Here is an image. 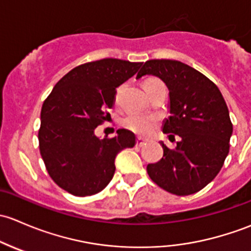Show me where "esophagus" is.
Listing matches in <instances>:
<instances>
[{
  "label": "esophagus",
  "mask_w": 251,
  "mask_h": 251,
  "mask_svg": "<svg viewBox=\"0 0 251 251\" xmlns=\"http://www.w3.org/2000/svg\"><path fill=\"white\" fill-rule=\"evenodd\" d=\"M144 144H145V141L143 140V139H141V138H138V140H136V146L141 147V146H143Z\"/></svg>",
  "instance_id": "34e87169"
}]
</instances>
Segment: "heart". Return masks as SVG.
Masks as SVG:
<instances>
[{"label":"heart","instance_id":"heart-1","mask_svg":"<svg viewBox=\"0 0 251 251\" xmlns=\"http://www.w3.org/2000/svg\"><path fill=\"white\" fill-rule=\"evenodd\" d=\"M157 82V79H147L144 84ZM157 125V118L154 116H140L131 115L123 121V126L128 130L138 134V135H147L151 133Z\"/></svg>","mask_w":251,"mask_h":251}]
</instances>
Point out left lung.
Returning a JSON list of instances; mask_svg holds the SVG:
<instances>
[{
  "mask_svg": "<svg viewBox=\"0 0 251 251\" xmlns=\"http://www.w3.org/2000/svg\"><path fill=\"white\" fill-rule=\"evenodd\" d=\"M152 75L169 90V113L163 133L180 136L174 150L163 147V157L147 165L152 181L176 196L205 187L219 174L229 151L233 131L229 112L219 88L196 69L177 60H149L136 79Z\"/></svg>",
  "mask_w": 251,
  "mask_h": 251,
  "instance_id": "1",
  "label": "left lung"
}]
</instances>
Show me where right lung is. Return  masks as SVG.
Segmentation results:
<instances>
[{"mask_svg":"<svg viewBox=\"0 0 251 251\" xmlns=\"http://www.w3.org/2000/svg\"><path fill=\"white\" fill-rule=\"evenodd\" d=\"M143 63L101 59L66 74L41 110L40 152L53 181L78 197L104 190L115 174L116 156L136 144L135 134L118 129L100 139L95 128L107 120L116 88L138 72Z\"/></svg>","mask_w":251,"mask_h":251,"instance_id":"obj_1","label":"right lung"}]
</instances>
